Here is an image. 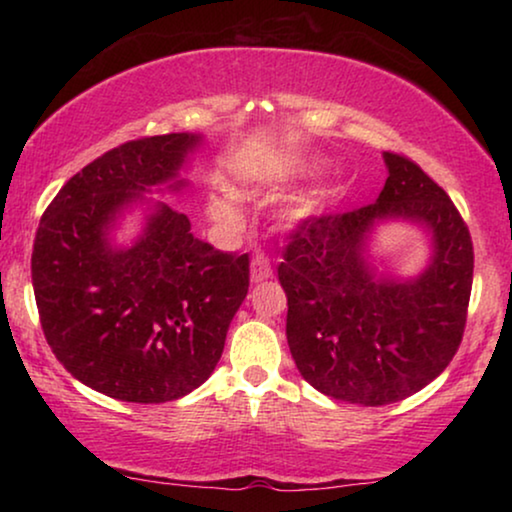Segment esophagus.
I'll list each match as a JSON object with an SVG mask.
<instances>
[{"label": "esophagus", "instance_id": "obj_1", "mask_svg": "<svg viewBox=\"0 0 512 512\" xmlns=\"http://www.w3.org/2000/svg\"><path fill=\"white\" fill-rule=\"evenodd\" d=\"M272 275L270 261L263 254H256L254 261H251V282H263Z\"/></svg>", "mask_w": 512, "mask_h": 512}]
</instances>
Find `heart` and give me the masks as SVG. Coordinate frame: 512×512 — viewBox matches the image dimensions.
Masks as SVG:
<instances>
[{
	"mask_svg": "<svg viewBox=\"0 0 512 512\" xmlns=\"http://www.w3.org/2000/svg\"><path fill=\"white\" fill-rule=\"evenodd\" d=\"M212 212H214L216 219H233L235 209L226 198H214L212 200Z\"/></svg>",
	"mask_w": 512,
	"mask_h": 512,
	"instance_id": "b5f03b06",
	"label": "heart"
}]
</instances>
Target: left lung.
Wrapping results in <instances>:
<instances>
[{
  "instance_id": "obj_1",
  "label": "left lung",
  "mask_w": 512,
  "mask_h": 512,
  "mask_svg": "<svg viewBox=\"0 0 512 512\" xmlns=\"http://www.w3.org/2000/svg\"><path fill=\"white\" fill-rule=\"evenodd\" d=\"M377 202L300 219L277 265L286 340L300 375L321 394L359 405L403 401L443 373L464 338L473 240L443 188L403 153L387 151ZM434 230L437 254L415 283L375 280L362 240L377 218Z\"/></svg>"
}]
</instances>
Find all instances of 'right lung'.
Masks as SVG:
<instances>
[{
	"label": "right lung",
	"mask_w": 512,
	"mask_h": 512,
	"mask_svg": "<svg viewBox=\"0 0 512 512\" xmlns=\"http://www.w3.org/2000/svg\"><path fill=\"white\" fill-rule=\"evenodd\" d=\"M195 135L139 137L76 172L41 216L32 284L41 331L76 380L128 403H167L212 375L249 289V254L219 251L158 205L130 249L107 228L123 205L170 181Z\"/></svg>",
	"instance_id": "right-lung-1"
}]
</instances>
